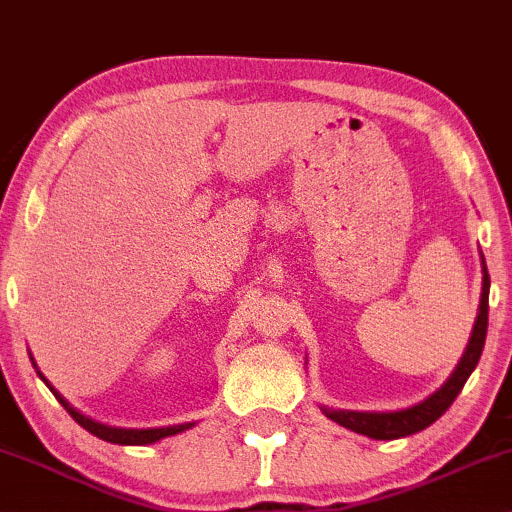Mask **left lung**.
<instances>
[{
    "label": "left lung",
    "mask_w": 512,
    "mask_h": 512,
    "mask_svg": "<svg viewBox=\"0 0 512 512\" xmlns=\"http://www.w3.org/2000/svg\"><path fill=\"white\" fill-rule=\"evenodd\" d=\"M482 300H480V314L475 319V328L465 347L461 361H458L456 371L451 373V378L439 387L435 394H430L428 399H423L416 406L401 411H335V409H321L328 418L342 425V428L359 432L371 439H399L416 435V432L425 430L428 425L442 416V413L454 404V399L461 394L465 380L470 378V373L475 371L477 361L482 357L484 340H487V323H489V271L482 257Z\"/></svg>",
    "instance_id": "obj_1"
}]
</instances>
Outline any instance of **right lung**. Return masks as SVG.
Segmentation results:
<instances>
[{
	"label": "right lung",
	"mask_w": 512,
	"mask_h": 512,
	"mask_svg": "<svg viewBox=\"0 0 512 512\" xmlns=\"http://www.w3.org/2000/svg\"><path fill=\"white\" fill-rule=\"evenodd\" d=\"M32 359V357H30ZM32 366H35V361H32ZM37 368V366H35ZM37 375H40V378L44 380V385L49 387L51 392H54V397L58 399V404L63 406V409H66L70 416L75 418V423L77 425H82L84 430L87 432H92V435H96L99 439H103V442H111V444H134V446H141V444H153V442H160V439H165V437H172V435H179V432H184V430H189V428H193V425L196 423H181V425H170V428H148V430H134V428H111V425H103V423H96V420H92V418H87V416H82L80 411H75L73 406L68 404L66 399L61 397V394H58L54 387H51V383L47 378H44V375L37 371Z\"/></svg>",
	"instance_id": "right-lung-1"
}]
</instances>
